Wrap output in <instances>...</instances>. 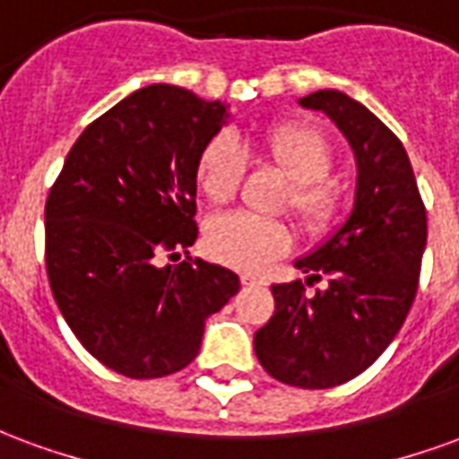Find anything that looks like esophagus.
<instances>
[{
	"label": "esophagus",
	"instance_id": "obj_1",
	"mask_svg": "<svg viewBox=\"0 0 459 459\" xmlns=\"http://www.w3.org/2000/svg\"><path fill=\"white\" fill-rule=\"evenodd\" d=\"M240 282H243V285H263V278H260V275H253V273H243V275H240Z\"/></svg>",
	"mask_w": 459,
	"mask_h": 459
}]
</instances>
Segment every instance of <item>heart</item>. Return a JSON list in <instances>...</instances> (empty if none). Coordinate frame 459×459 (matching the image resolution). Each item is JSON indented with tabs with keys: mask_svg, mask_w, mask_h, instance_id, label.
Listing matches in <instances>:
<instances>
[{
	"mask_svg": "<svg viewBox=\"0 0 459 459\" xmlns=\"http://www.w3.org/2000/svg\"><path fill=\"white\" fill-rule=\"evenodd\" d=\"M250 152L290 181L285 206L309 233H325L337 221L344 194L329 179L332 144L307 122H275L250 137ZM243 177L238 150L223 137L204 144L196 160V186L211 204L233 199ZM290 230L285 223L255 219L248 213L219 216L206 229V250L213 260L240 270H258L263 263L285 253Z\"/></svg>",
	"mask_w": 459,
	"mask_h": 459,
	"instance_id": "b5f03b06",
	"label": "heart"
}]
</instances>
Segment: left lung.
I'll return each instance as SVG.
<instances>
[{
    "label": "left lung",
    "instance_id": "left-lung-1",
    "mask_svg": "<svg viewBox=\"0 0 459 459\" xmlns=\"http://www.w3.org/2000/svg\"><path fill=\"white\" fill-rule=\"evenodd\" d=\"M344 134L356 161L351 211L295 268L305 285H273L275 312L255 332V356L273 378L298 388H332L366 371L403 327L413 305L428 219L403 144L366 105L342 91L298 100Z\"/></svg>",
    "mask_w": 459,
    "mask_h": 459
}]
</instances>
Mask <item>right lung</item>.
I'll use <instances>...</instances> for the list:
<instances>
[{"label":"right lung","mask_w":459,"mask_h":459,"mask_svg":"<svg viewBox=\"0 0 459 459\" xmlns=\"http://www.w3.org/2000/svg\"><path fill=\"white\" fill-rule=\"evenodd\" d=\"M229 105L154 83L91 122L46 201V270L78 342L127 378L181 371L204 327L240 290L201 258L156 265L199 236L196 160Z\"/></svg>","instance_id":"obj_1"}]
</instances>
